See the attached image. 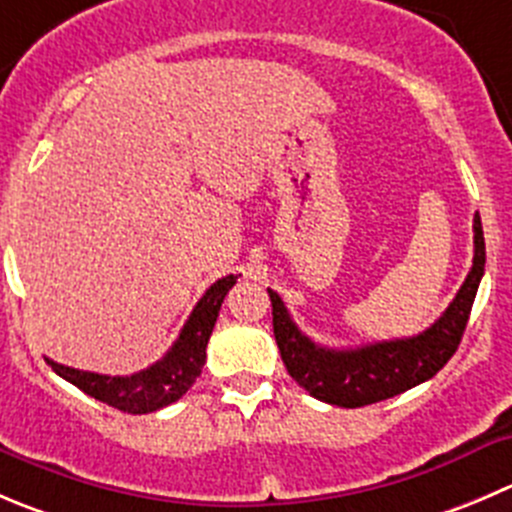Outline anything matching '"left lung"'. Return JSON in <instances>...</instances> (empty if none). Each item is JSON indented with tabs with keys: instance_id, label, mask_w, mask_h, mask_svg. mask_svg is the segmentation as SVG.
<instances>
[{
	"instance_id": "left-lung-1",
	"label": "left lung",
	"mask_w": 512,
	"mask_h": 512,
	"mask_svg": "<svg viewBox=\"0 0 512 512\" xmlns=\"http://www.w3.org/2000/svg\"><path fill=\"white\" fill-rule=\"evenodd\" d=\"M473 232V267L463 287L448 310L428 330L413 337L372 342V345L352 347V350L320 347L292 322L280 295L267 290L272 300V330H275L282 362L292 380L322 403L362 408V405L395 398L443 370L445 362L455 355L463 340L475 292L485 272V237L480 215H475Z\"/></svg>"
}]
</instances>
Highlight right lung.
<instances>
[{"instance_id": "obj_1", "label": "right lung", "mask_w": 512, "mask_h": 512, "mask_svg": "<svg viewBox=\"0 0 512 512\" xmlns=\"http://www.w3.org/2000/svg\"><path fill=\"white\" fill-rule=\"evenodd\" d=\"M235 282V275L217 280L195 305L175 345L147 370L135 372V375H99V372L74 370V367L59 365L54 360L47 362L59 377L72 382L74 388L109 408L122 410V413L145 415L167 408L170 403L180 400L192 388V382L200 377L207 357V340H210L212 327L220 315L222 300Z\"/></svg>"}]
</instances>
